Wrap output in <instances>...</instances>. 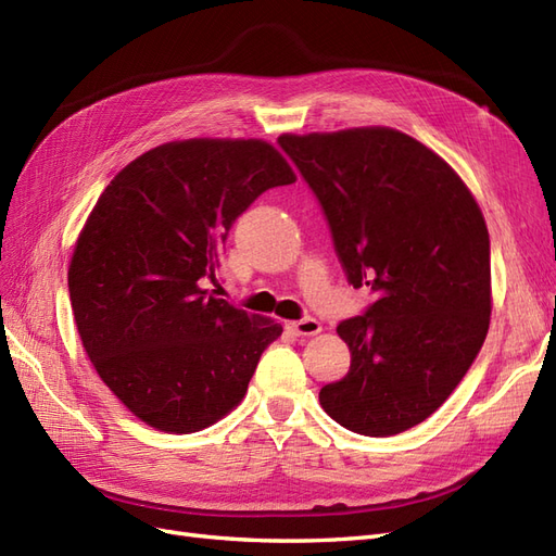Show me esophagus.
Wrapping results in <instances>:
<instances>
[{
    "instance_id": "esophagus-1",
    "label": "esophagus",
    "mask_w": 556,
    "mask_h": 556,
    "mask_svg": "<svg viewBox=\"0 0 556 556\" xmlns=\"http://www.w3.org/2000/svg\"><path fill=\"white\" fill-rule=\"evenodd\" d=\"M285 327H288L292 333L296 336H315L323 331V325L317 323L315 317H304V319H292V323H285Z\"/></svg>"
}]
</instances>
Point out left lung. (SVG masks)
I'll list each match as a JSON object with an SVG mask.
<instances>
[{
    "label": "left lung",
    "instance_id": "left-lung-1",
    "mask_svg": "<svg viewBox=\"0 0 556 556\" xmlns=\"http://www.w3.org/2000/svg\"><path fill=\"white\" fill-rule=\"evenodd\" d=\"M348 280L378 299L336 327L350 371L319 390L341 427L394 435L439 410L490 329V233L452 166L392 127L282 134Z\"/></svg>",
    "mask_w": 556,
    "mask_h": 556
}]
</instances>
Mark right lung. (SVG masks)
I'll use <instances>...</instances> for the list:
<instances>
[{
	"mask_svg": "<svg viewBox=\"0 0 556 556\" xmlns=\"http://www.w3.org/2000/svg\"><path fill=\"white\" fill-rule=\"evenodd\" d=\"M296 180L262 139L169 141L106 185L70 262L76 329L99 378L141 422L201 431L239 406L271 317L217 299L220 248L264 190Z\"/></svg>",
	"mask_w": 556,
	"mask_h": 556,
	"instance_id": "1",
	"label": "right lung"
}]
</instances>
